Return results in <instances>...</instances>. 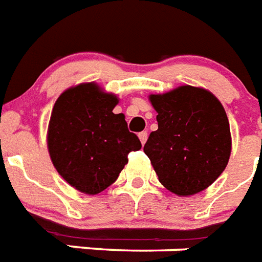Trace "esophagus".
<instances>
[{"mask_svg": "<svg viewBox=\"0 0 262 262\" xmlns=\"http://www.w3.org/2000/svg\"><path fill=\"white\" fill-rule=\"evenodd\" d=\"M139 139L141 141V144H145V141H147V132H141L139 133Z\"/></svg>", "mask_w": 262, "mask_h": 262, "instance_id": "esophagus-1", "label": "esophagus"}]
</instances>
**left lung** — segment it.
<instances>
[{"label":"left lung","mask_w":262,"mask_h":262,"mask_svg":"<svg viewBox=\"0 0 262 262\" xmlns=\"http://www.w3.org/2000/svg\"><path fill=\"white\" fill-rule=\"evenodd\" d=\"M158 130L144 145L161 184L177 196L202 192L228 165L232 139L224 107L211 92L183 85L149 95Z\"/></svg>","instance_id":"8db88e82"}]
</instances>
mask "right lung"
<instances>
[{
	"mask_svg": "<svg viewBox=\"0 0 262 262\" xmlns=\"http://www.w3.org/2000/svg\"><path fill=\"white\" fill-rule=\"evenodd\" d=\"M117 95L83 82L57 97L48 125L53 166L73 188L86 195L104 191L118 179L132 151L141 148L123 114H114Z\"/></svg>",
	"mask_w": 262,
	"mask_h": 262,
	"instance_id": "obj_1",
	"label": "right lung"
}]
</instances>
